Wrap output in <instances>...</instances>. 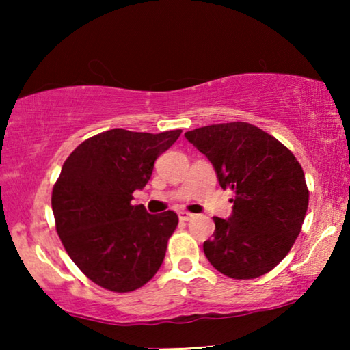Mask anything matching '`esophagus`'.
<instances>
[{"mask_svg":"<svg viewBox=\"0 0 350 350\" xmlns=\"http://www.w3.org/2000/svg\"><path fill=\"white\" fill-rule=\"evenodd\" d=\"M178 218L181 219V221H191V219L194 218V215L188 213V212H183V210H181V212H178Z\"/></svg>","mask_w":350,"mask_h":350,"instance_id":"esophagus-1","label":"esophagus"}]
</instances>
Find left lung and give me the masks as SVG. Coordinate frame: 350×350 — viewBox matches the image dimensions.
Listing matches in <instances>:
<instances>
[{"label": "left lung", "instance_id": "left-lung-1", "mask_svg": "<svg viewBox=\"0 0 350 350\" xmlns=\"http://www.w3.org/2000/svg\"><path fill=\"white\" fill-rule=\"evenodd\" d=\"M212 162L219 186L236 194L228 219L215 217L204 253L231 279H256L279 265L301 232L309 204L304 172L288 148L248 122L185 133Z\"/></svg>", "mask_w": 350, "mask_h": 350}]
</instances>
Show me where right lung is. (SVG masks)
Masks as SVG:
<instances>
[{
	"mask_svg": "<svg viewBox=\"0 0 350 350\" xmlns=\"http://www.w3.org/2000/svg\"><path fill=\"white\" fill-rule=\"evenodd\" d=\"M181 131L161 133L111 129L81 143L62 167L52 212L71 260L103 288L127 293L159 271L178 217L132 205L154 162Z\"/></svg>",
	"mask_w": 350,
	"mask_h": 350,
	"instance_id": "obj_1",
	"label": "right lung"
}]
</instances>
